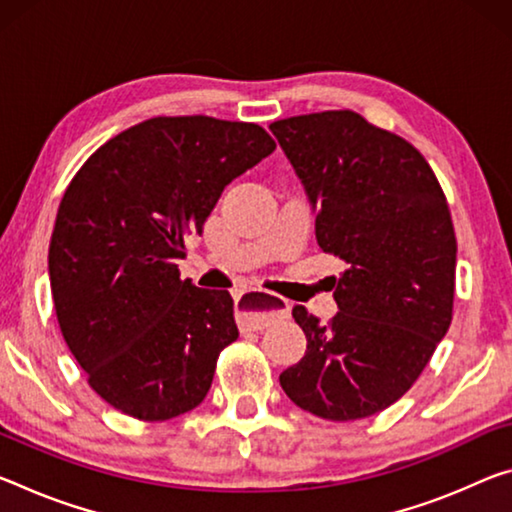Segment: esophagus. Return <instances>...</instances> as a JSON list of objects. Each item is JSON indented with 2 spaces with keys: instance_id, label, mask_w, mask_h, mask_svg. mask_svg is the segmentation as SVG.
Segmentation results:
<instances>
[{
  "instance_id": "obj_1",
  "label": "esophagus",
  "mask_w": 512,
  "mask_h": 512,
  "mask_svg": "<svg viewBox=\"0 0 512 512\" xmlns=\"http://www.w3.org/2000/svg\"><path fill=\"white\" fill-rule=\"evenodd\" d=\"M289 314V303L285 298L266 294L259 289H246L237 298V319L241 328L262 330L273 321L285 319Z\"/></svg>"
}]
</instances>
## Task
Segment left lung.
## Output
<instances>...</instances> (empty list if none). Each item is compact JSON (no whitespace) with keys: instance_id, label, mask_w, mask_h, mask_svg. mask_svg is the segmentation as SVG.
<instances>
[{"instance_id":"8db88e82","label":"left lung","mask_w":512,"mask_h":512,"mask_svg":"<svg viewBox=\"0 0 512 512\" xmlns=\"http://www.w3.org/2000/svg\"><path fill=\"white\" fill-rule=\"evenodd\" d=\"M269 129L316 214V241L346 262L332 321L291 310L307 351L280 385L316 417H371L408 392L451 326L449 205L421 152L360 113H307Z\"/></svg>"}]
</instances>
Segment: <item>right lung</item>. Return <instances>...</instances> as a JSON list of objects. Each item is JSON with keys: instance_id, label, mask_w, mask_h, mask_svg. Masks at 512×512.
<instances>
[{"instance_id": "1", "label": "right lung", "mask_w": 512, "mask_h": 512, "mask_svg": "<svg viewBox=\"0 0 512 512\" xmlns=\"http://www.w3.org/2000/svg\"><path fill=\"white\" fill-rule=\"evenodd\" d=\"M275 150L255 123L150 118L95 150L63 193L50 241L56 319L113 408L164 421L198 408L239 337L234 300L180 278L227 184Z\"/></svg>"}]
</instances>
